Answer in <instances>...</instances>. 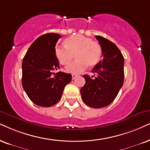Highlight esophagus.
<instances>
[{"instance_id": "34e87169", "label": "esophagus", "mask_w": 150, "mask_h": 150, "mask_svg": "<svg viewBox=\"0 0 150 150\" xmlns=\"http://www.w3.org/2000/svg\"><path fill=\"white\" fill-rule=\"evenodd\" d=\"M76 77H77V75H75V74H72V79H75Z\"/></svg>"}]
</instances>
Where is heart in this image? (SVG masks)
<instances>
[{
    "instance_id": "obj_1",
    "label": "heart",
    "mask_w": 150,
    "mask_h": 150,
    "mask_svg": "<svg viewBox=\"0 0 150 150\" xmlns=\"http://www.w3.org/2000/svg\"><path fill=\"white\" fill-rule=\"evenodd\" d=\"M65 47L57 46L55 56L60 64L67 65L74 55L76 61L66 66L68 73H81L88 67H94L99 63L102 57V47L99 43L92 41L90 38L77 35L70 37L64 41Z\"/></svg>"
}]
</instances>
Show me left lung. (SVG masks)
Listing matches in <instances>:
<instances>
[{
    "label": "left lung",
    "instance_id": "obj_1",
    "mask_svg": "<svg viewBox=\"0 0 150 150\" xmlns=\"http://www.w3.org/2000/svg\"><path fill=\"white\" fill-rule=\"evenodd\" d=\"M102 47V59L93 69L91 77L84 75L81 98L92 108L107 107L116 98L124 82V57L118 48L109 39L96 36Z\"/></svg>",
    "mask_w": 150,
    "mask_h": 150
}]
</instances>
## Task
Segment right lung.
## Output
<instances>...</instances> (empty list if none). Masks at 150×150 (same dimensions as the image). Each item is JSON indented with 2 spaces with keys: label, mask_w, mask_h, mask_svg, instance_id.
Listing matches in <instances>:
<instances>
[{
  "label": "right lung",
  "mask_w": 150,
  "mask_h": 150,
  "mask_svg": "<svg viewBox=\"0 0 150 150\" xmlns=\"http://www.w3.org/2000/svg\"><path fill=\"white\" fill-rule=\"evenodd\" d=\"M60 37L59 34L47 33L37 38L23 59V87L31 101L40 107L57 103L72 79L71 74L54 73L59 69L54 50Z\"/></svg>",
  "instance_id": "add662e5"
}]
</instances>
